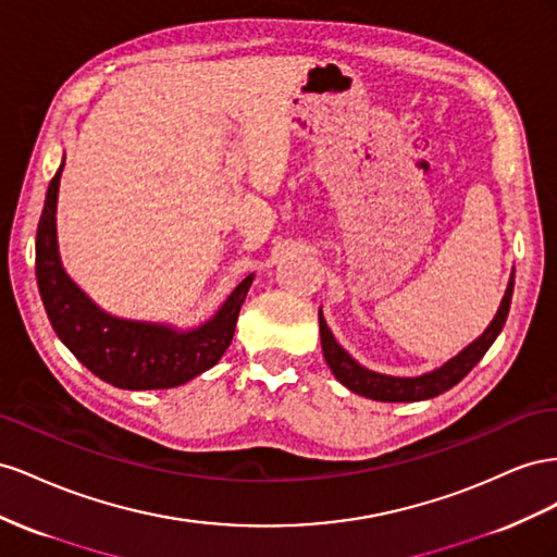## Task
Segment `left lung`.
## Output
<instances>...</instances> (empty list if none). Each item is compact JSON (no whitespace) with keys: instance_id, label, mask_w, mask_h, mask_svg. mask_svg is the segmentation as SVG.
<instances>
[{"instance_id":"1","label":"left lung","mask_w":557,"mask_h":557,"mask_svg":"<svg viewBox=\"0 0 557 557\" xmlns=\"http://www.w3.org/2000/svg\"><path fill=\"white\" fill-rule=\"evenodd\" d=\"M511 296H513V273L511 280H508L506 294L502 298V306L495 314V320L490 322V326L483 331V336L475 338L469 347H465L462 352L453 357L450 361L443 363L441 369L424 373L418 377H394L385 373H375L363 369L359 361L349 357L345 349L333 338L331 329L324 322V314L320 310V336H322V352L329 363L331 373L338 377V383H343L349 392L367 396V399L373 401H424V399H434V396L448 392L455 387L459 380H462L475 363H479L490 345L497 341L499 331L504 329V322L508 317V308H511Z\"/></svg>"}]
</instances>
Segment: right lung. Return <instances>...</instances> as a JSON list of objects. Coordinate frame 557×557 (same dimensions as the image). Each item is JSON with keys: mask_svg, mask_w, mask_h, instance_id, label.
Wrapping results in <instances>:
<instances>
[{"mask_svg": "<svg viewBox=\"0 0 557 557\" xmlns=\"http://www.w3.org/2000/svg\"><path fill=\"white\" fill-rule=\"evenodd\" d=\"M62 168L65 161L46 190L35 261L39 294L58 338L90 373L121 389H170L212 369L233 341L253 275L237 284L212 320L190 331L107 314L60 263L55 210Z\"/></svg>", "mask_w": 557, "mask_h": 557, "instance_id": "add662e5", "label": "right lung"}]
</instances>
